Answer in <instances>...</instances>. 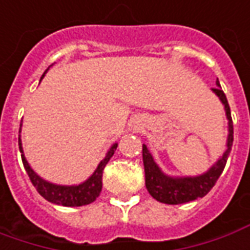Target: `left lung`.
I'll return each instance as SVG.
<instances>
[{
    "label": "left lung",
    "instance_id": "left-lung-1",
    "mask_svg": "<svg viewBox=\"0 0 250 250\" xmlns=\"http://www.w3.org/2000/svg\"><path fill=\"white\" fill-rule=\"evenodd\" d=\"M218 87L212 89V91L219 97V100L225 105L226 116L229 120V135H227V144H226L225 153L219 159L212 167L204 172L203 175L197 176H169L166 175L156 164L153 156L150 154L146 145H142V160L145 167V185L149 194L154 200L160 203L176 205V204H185L204 197L209 193V190L215 186V183L222 175L226 167V163L229 159V154L231 152L232 141H234V128H232V119L230 106L227 103L226 94L220 87L219 82H216Z\"/></svg>",
    "mask_w": 250,
    "mask_h": 250
}]
</instances>
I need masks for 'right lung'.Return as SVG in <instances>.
<instances>
[{"mask_svg": "<svg viewBox=\"0 0 250 250\" xmlns=\"http://www.w3.org/2000/svg\"><path fill=\"white\" fill-rule=\"evenodd\" d=\"M43 76H45V74L42 75V78ZM20 130H19V134H20ZM116 147H118V144L112 145L106 156L101 160V163L98 164V167L96 168V171L93 172V175L90 176L89 179H86L81 185L61 186V185H54V183H50L45 181V179H42L40 175L30 167V164L25 160L23 146H21V139H20V135H19V149H20V153H21L23 166H24L25 171L30 176V181L34 185V188L49 203L64 205V207H82V205H87V204L96 201V198L100 196L101 189H103L104 168L108 164V161L111 160Z\"/></svg>", "mask_w": 250, "mask_h": 250, "instance_id": "1", "label": "right lung"}]
</instances>
